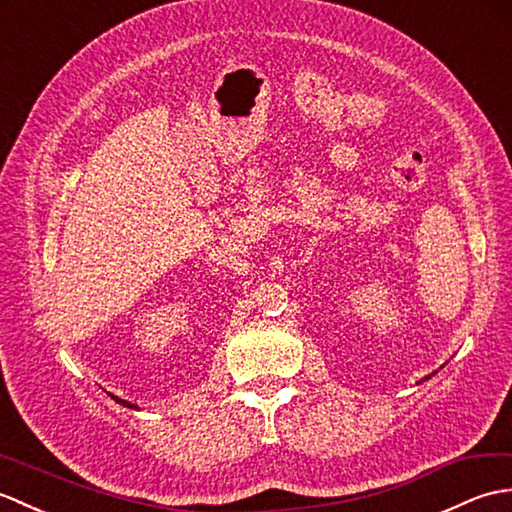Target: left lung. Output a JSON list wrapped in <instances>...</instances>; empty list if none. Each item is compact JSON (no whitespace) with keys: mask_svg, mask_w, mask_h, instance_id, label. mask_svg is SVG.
<instances>
[{"mask_svg":"<svg viewBox=\"0 0 512 512\" xmlns=\"http://www.w3.org/2000/svg\"><path fill=\"white\" fill-rule=\"evenodd\" d=\"M425 379H429V377H425Z\"/></svg>","mask_w":512,"mask_h":512,"instance_id":"1","label":"left lung"}]
</instances>
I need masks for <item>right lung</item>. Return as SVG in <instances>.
Segmentation results:
<instances>
[{
  "label": "right lung",
  "instance_id": "1",
  "mask_svg": "<svg viewBox=\"0 0 512 512\" xmlns=\"http://www.w3.org/2000/svg\"><path fill=\"white\" fill-rule=\"evenodd\" d=\"M113 401L116 403H120V405H124V407H131V410H138V405H133V403H129V401H122V399H118V396H113V394H109Z\"/></svg>",
  "mask_w": 512,
  "mask_h": 512
}]
</instances>
